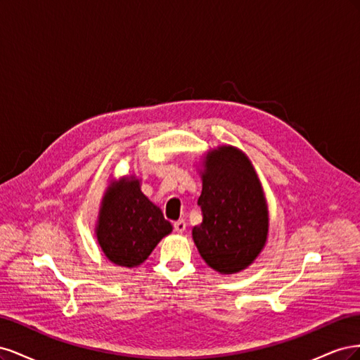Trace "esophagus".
<instances>
[{
    "label": "esophagus",
    "instance_id": "esophagus-1",
    "mask_svg": "<svg viewBox=\"0 0 360 360\" xmlns=\"http://www.w3.org/2000/svg\"><path fill=\"white\" fill-rule=\"evenodd\" d=\"M174 230H176L177 233H183L184 230H186V222H184L183 219L176 221L174 222Z\"/></svg>",
    "mask_w": 360,
    "mask_h": 360
}]
</instances>
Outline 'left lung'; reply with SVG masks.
I'll use <instances>...</instances> for the list:
<instances>
[{
    "label": "left lung",
    "mask_w": 360,
    "mask_h": 360,
    "mask_svg": "<svg viewBox=\"0 0 360 360\" xmlns=\"http://www.w3.org/2000/svg\"><path fill=\"white\" fill-rule=\"evenodd\" d=\"M198 205L202 222L192 237L202 259L224 275L246 269L266 245L269 219L257 174L242 151L224 146L207 155Z\"/></svg>",
    "instance_id": "obj_1"
}]
</instances>
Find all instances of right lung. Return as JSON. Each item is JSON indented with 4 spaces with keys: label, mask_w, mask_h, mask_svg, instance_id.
<instances>
[{
    "label": "right lung",
    "mask_w": 360,
    "mask_h": 360,
    "mask_svg": "<svg viewBox=\"0 0 360 360\" xmlns=\"http://www.w3.org/2000/svg\"><path fill=\"white\" fill-rule=\"evenodd\" d=\"M171 230V224L141 192L139 181L134 177L110 188L96 228L105 257L124 267L143 263Z\"/></svg>",
    "instance_id": "add662e5"
}]
</instances>
